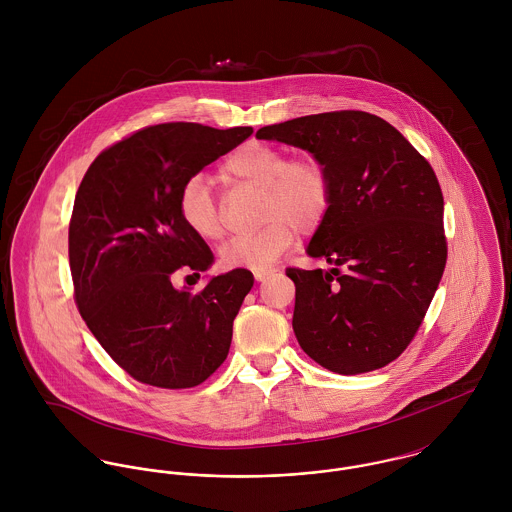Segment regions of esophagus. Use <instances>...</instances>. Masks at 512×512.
<instances>
[{"instance_id": "34e87169", "label": "esophagus", "mask_w": 512, "mask_h": 512, "mask_svg": "<svg viewBox=\"0 0 512 512\" xmlns=\"http://www.w3.org/2000/svg\"><path fill=\"white\" fill-rule=\"evenodd\" d=\"M274 276V270H254V278L256 282H266L268 278Z\"/></svg>"}]
</instances>
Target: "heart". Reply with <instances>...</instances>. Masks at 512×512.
Wrapping results in <instances>:
<instances>
[{
  "mask_svg": "<svg viewBox=\"0 0 512 512\" xmlns=\"http://www.w3.org/2000/svg\"><path fill=\"white\" fill-rule=\"evenodd\" d=\"M226 179L262 187L260 220L250 236L232 238L220 250L224 268L264 270L286 254L299 234H313L327 219L333 183L327 167L313 155L288 157L278 147L252 142L238 147L222 165ZM179 215L191 232L205 240L224 236V220L211 183L191 177L179 195Z\"/></svg>",
  "mask_w": 512,
  "mask_h": 512,
  "instance_id": "heart-1",
  "label": "heart"
}]
</instances>
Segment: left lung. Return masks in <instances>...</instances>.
Returning a JSON list of instances; mask_svg holds the SVG:
<instances>
[{
	"label": "left lung",
	"mask_w": 512,
	"mask_h": 512,
	"mask_svg": "<svg viewBox=\"0 0 512 512\" xmlns=\"http://www.w3.org/2000/svg\"><path fill=\"white\" fill-rule=\"evenodd\" d=\"M256 138L307 149L333 183L331 211L307 246L333 268L286 270L299 347L339 374L392 363L418 333L447 260L432 165L394 126L361 110L295 118Z\"/></svg>",
	"instance_id": "8db88e82"
}]
</instances>
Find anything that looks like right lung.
Listing matches in <instances>:
<instances>
[{
  "label": "right lung",
  "mask_w": 512,
  "mask_h": 512,
  "mask_svg": "<svg viewBox=\"0 0 512 512\" xmlns=\"http://www.w3.org/2000/svg\"><path fill=\"white\" fill-rule=\"evenodd\" d=\"M250 136L252 128L147 126L106 147L82 177L69 224L74 301L104 351L138 382L193 388L228 355L254 276L236 268L201 292L173 288L177 272L199 276L213 264L207 242L179 215V195Z\"/></svg>",
  "instance_id": "right-lung-1"
}]
</instances>
